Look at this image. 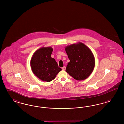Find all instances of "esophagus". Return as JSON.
Returning a JSON list of instances; mask_svg holds the SVG:
<instances>
[{
    "mask_svg": "<svg viewBox=\"0 0 124 124\" xmlns=\"http://www.w3.org/2000/svg\"><path fill=\"white\" fill-rule=\"evenodd\" d=\"M65 69H66V67H65V66H64V67H62V69L63 70H65Z\"/></svg>",
    "mask_w": 124,
    "mask_h": 124,
    "instance_id": "obj_1",
    "label": "esophagus"
}]
</instances>
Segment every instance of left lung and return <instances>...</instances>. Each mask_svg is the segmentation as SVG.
Here are the masks:
<instances>
[{"label":"left lung","instance_id":"1","mask_svg":"<svg viewBox=\"0 0 124 124\" xmlns=\"http://www.w3.org/2000/svg\"><path fill=\"white\" fill-rule=\"evenodd\" d=\"M70 62L65 71L77 80H83L89 77L95 65V58L92 51L81 42L65 47Z\"/></svg>","mask_w":124,"mask_h":124}]
</instances>
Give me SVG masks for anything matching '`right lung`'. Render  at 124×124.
Listing matches in <instances>:
<instances>
[{
	"instance_id": "obj_1",
	"label": "right lung",
	"mask_w": 124,
	"mask_h": 124,
	"mask_svg": "<svg viewBox=\"0 0 124 124\" xmlns=\"http://www.w3.org/2000/svg\"><path fill=\"white\" fill-rule=\"evenodd\" d=\"M53 51L52 47H41L34 53L30 61L32 72L43 81H52L62 70L55 59L51 56Z\"/></svg>"
}]
</instances>
